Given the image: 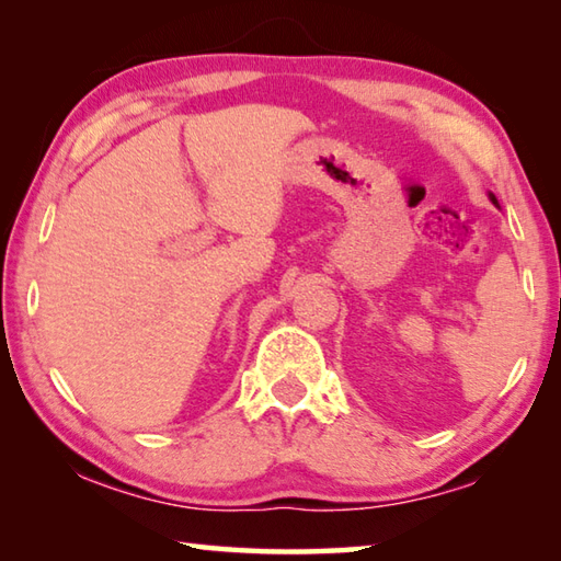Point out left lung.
Listing matches in <instances>:
<instances>
[{"label": "left lung", "instance_id": "8db88e82", "mask_svg": "<svg viewBox=\"0 0 561 561\" xmlns=\"http://www.w3.org/2000/svg\"><path fill=\"white\" fill-rule=\"evenodd\" d=\"M490 195V201H492V205H497V197L495 195H492V193H488Z\"/></svg>", "mask_w": 561, "mask_h": 561}]
</instances>
